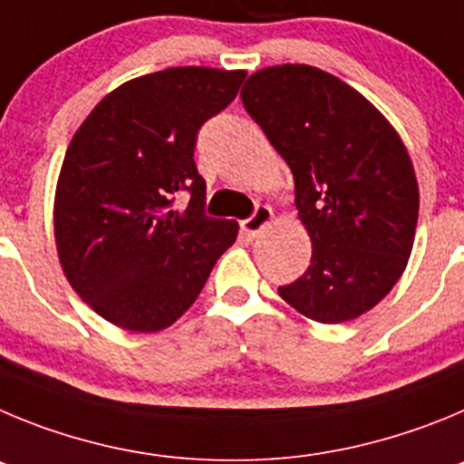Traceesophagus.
Masks as SVG:
<instances>
[{"instance_id": "1", "label": "esophagus", "mask_w": 464, "mask_h": 464, "mask_svg": "<svg viewBox=\"0 0 464 464\" xmlns=\"http://www.w3.org/2000/svg\"><path fill=\"white\" fill-rule=\"evenodd\" d=\"M273 208L268 206H258L256 210H254V215L249 217V219H245L242 222V231L247 233V236H258V233L263 231V228L268 227L270 222H273Z\"/></svg>"}]
</instances>
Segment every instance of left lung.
I'll list each match as a JSON object with an SVG mask.
<instances>
[{
  "mask_svg": "<svg viewBox=\"0 0 464 464\" xmlns=\"http://www.w3.org/2000/svg\"><path fill=\"white\" fill-rule=\"evenodd\" d=\"M240 97L289 164L312 240L310 268L279 295L319 324L365 314L414 247L419 182L400 133L361 92L310 64L266 66Z\"/></svg>",
  "mask_w": 464,
  "mask_h": 464,
  "instance_id": "obj_1",
  "label": "left lung"
}]
</instances>
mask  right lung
<instances>
[{"instance_id": "obj_1", "label": "right lung", "mask_w": 464, "mask_h": 464, "mask_svg": "<svg viewBox=\"0 0 464 464\" xmlns=\"http://www.w3.org/2000/svg\"><path fill=\"white\" fill-rule=\"evenodd\" d=\"M245 76L173 66L133 78L108 92L71 139L53 206L57 256L73 291L124 331L175 324L236 242L233 219L203 215L194 145ZM182 188L190 206L173 211Z\"/></svg>"}]
</instances>
